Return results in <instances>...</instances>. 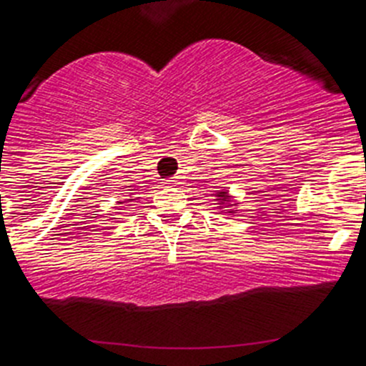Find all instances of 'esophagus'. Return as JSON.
Wrapping results in <instances>:
<instances>
[{"label":"esophagus","instance_id":"34e87169","mask_svg":"<svg viewBox=\"0 0 366 366\" xmlns=\"http://www.w3.org/2000/svg\"><path fill=\"white\" fill-rule=\"evenodd\" d=\"M167 185H172V187H177L181 185V177H170V179H167Z\"/></svg>","mask_w":366,"mask_h":366}]
</instances>
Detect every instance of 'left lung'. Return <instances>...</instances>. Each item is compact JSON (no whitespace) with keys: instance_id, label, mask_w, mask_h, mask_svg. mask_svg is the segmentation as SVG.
Segmentation results:
<instances>
[{"instance_id":"8db88e82","label":"left lung","mask_w":366,"mask_h":366,"mask_svg":"<svg viewBox=\"0 0 366 366\" xmlns=\"http://www.w3.org/2000/svg\"><path fill=\"white\" fill-rule=\"evenodd\" d=\"M214 202H218V209L219 212H229L231 216H236V209H238V202L232 199V196H229L227 189H219L214 190Z\"/></svg>"}]
</instances>
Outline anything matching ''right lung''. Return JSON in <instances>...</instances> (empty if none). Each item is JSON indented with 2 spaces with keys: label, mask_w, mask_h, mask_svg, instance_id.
<instances>
[{
  "label": "right lung",
  "mask_w": 366,
  "mask_h": 366,
  "mask_svg": "<svg viewBox=\"0 0 366 366\" xmlns=\"http://www.w3.org/2000/svg\"><path fill=\"white\" fill-rule=\"evenodd\" d=\"M122 203H124V202H117V205H122Z\"/></svg>",
  "instance_id": "add662e5"
}]
</instances>
